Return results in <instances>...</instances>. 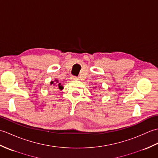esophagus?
<instances>
[{"instance_id":"34e87169","label":"esophagus","mask_w":158,"mask_h":158,"mask_svg":"<svg viewBox=\"0 0 158 158\" xmlns=\"http://www.w3.org/2000/svg\"><path fill=\"white\" fill-rule=\"evenodd\" d=\"M70 79L73 80V81H75V80H78V78H77V77H75V76H71V77H70Z\"/></svg>"}]
</instances>
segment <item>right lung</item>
Listing matches in <instances>:
<instances>
[{
    "instance_id": "add662e5",
    "label": "right lung",
    "mask_w": 158,
    "mask_h": 158,
    "mask_svg": "<svg viewBox=\"0 0 158 158\" xmlns=\"http://www.w3.org/2000/svg\"><path fill=\"white\" fill-rule=\"evenodd\" d=\"M50 83H51V85H53L54 86H56L58 89H60L62 90L64 88V87L61 85V83H59L58 80H57V79H55L54 81H52L51 82H50Z\"/></svg>"
}]
</instances>
